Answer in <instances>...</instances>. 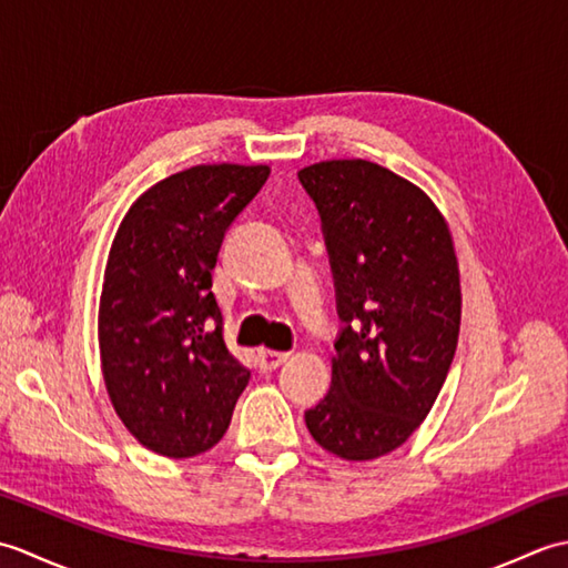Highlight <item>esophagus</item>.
<instances>
[{"label": "esophagus", "mask_w": 568, "mask_h": 568, "mask_svg": "<svg viewBox=\"0 0 568 568\" xmlns=\"http://www.w3.org/2000/svg\"><path fill=\"white\" fill-rule=\"evenodd\" d=\"M287 361V354L283 352H258V366L263 373H271L275 371L281 364H285Z\"/></svg>", "instance_id": "esophagus-1"}]
</instances>
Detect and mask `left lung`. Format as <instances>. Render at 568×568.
Returning a JSON list of instances; mask_svg holds the SVG:
<instances>
[{"mask_svg":"<svg viewBox=\"0 0 568 568\" xmlns=\"http://www.w3.org/2000/svg\"><path fill=\"white\" fill-rule=\"evenodd\" d=\"M329 253L336 315L332 385L305 409L324 449L368 462L397 449L446 381L462 322L452 234L434 202L371 161L297 173Z\"/></svg>","mask_w":568,"mask_h":568,"instance_id":"left-lung-1","label":"left lung"}]
</instances>
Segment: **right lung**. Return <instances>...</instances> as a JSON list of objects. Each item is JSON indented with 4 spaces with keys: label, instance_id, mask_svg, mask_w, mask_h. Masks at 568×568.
Wrapping results in <instances>:
<instances>
[{
    "label": "right lung",
    "instance_id": "obj_1",
    "mask_svg": "<svg viewBox=\"0 0 568 568\" xmlns=\"http://www.w3.org/2000/svg\"><path fill=\"white\" fill-rule=\"evenodd\" d=\"M268 175L195 165L143 192L119 224L100 297L102 373L126 429L161 456L212 449L248 385L222 339L212 268Z\"/></svg>",
    "mask_w": 568,
    "mask_h": 568
}]
</instances>
